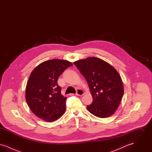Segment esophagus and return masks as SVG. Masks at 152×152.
<instances>
[{
  "label": "esophagus",
  "instance_id": "1",
  "mask_svg": "<svg viewBox=\"0 0 152 152\" xmlns=\"http://www.w3.org/2000/svg\"><path fill=\"white\" fill-rule=\"evenodd\" d=\"M84 94V91L83 90L81 89H77V92H76V95L79 96H83Z\"/></svg>",
  "mask_w": 152,
  "mask_h": 152
}]
</instances>
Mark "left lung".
Returning a JSON list of instances; mask_svg holds the SVG:
<instances>
[{
    "mask_svg": "<svg viewBox=\"0 0 152 152\" xmlns=\"http://www.w3.org/2000/svg\"><path fill=\"white\" fill-rule=\"evenodd\" d=\"M73 63L87 80L93 97L92 103L87 107L88 110L100 118L112 116L124 95L119 73L113 66L99 58L89 57Z\"/></svg>",
    "mask_w": 152,
    "mask_h": 152,
    "instance_id": "obj_1",
    "label": "left lung"
}]
</instances>
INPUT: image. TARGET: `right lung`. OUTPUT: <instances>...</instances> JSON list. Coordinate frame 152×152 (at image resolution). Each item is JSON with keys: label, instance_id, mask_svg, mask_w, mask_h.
Instances as JSON below:
<instances>
[{"label": "right lung", "instance_id": "1", "mask_svg": "<svg viewBox=\"0 0 152 152\" xmlns=\"http://www.w3.org/2000/svg\"><path fill=\"white\" fill-rule=\"evenodd\" d=\"M73 64L65 60L53 59L37 65L29 76L26 89V100L37 117L48 122L64 114L66 97L58 85L60 75Z\"/></svg>", "mask_w": 152, "mask_h": 152}]
</instances>
